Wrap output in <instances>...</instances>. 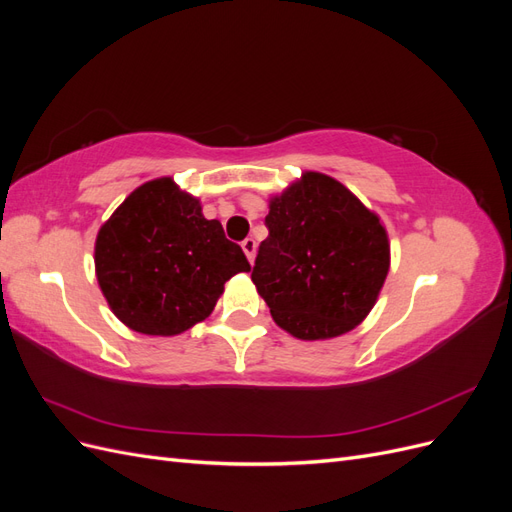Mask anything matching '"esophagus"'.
Masks as SVG:
<instances>
[{
  "instance_id": "34e87169",
  "label": "esophagus",
  "mask_w": 512,
  "mask_h": 512,
  "mask_svg": "<svg viewBox=\"0 0 512 512\" xmlns=\"http://www.w3.org/2000/svg\"><path fill=\"white\" fill-rule=\"evenodd\" d=\"M241 247H243V252H245L247 260L254 262V256H256V241H254L252 237H247V239L241 243Z\"/></svg>"
}]
</instances>
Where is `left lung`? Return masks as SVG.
<instances>
[{
	"label": "left lung",
	"mask_w": 512,
	"mask_h": 512,
	"mask_svg": "<svg viewBox=\"0 0 512 512\" xmlns=\"http://www.w3.org/2000/svg\"><path fill=\"white\" fill-rule=\"evenodd\" d=\"M265 224L252 282L277 327L316 342L367 318L391 267V243L344 183L307 170L269 198Z\"/></svg>",
	"instance_id": "8db88e82"
}]
</instances>
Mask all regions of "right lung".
<instances>
[{"label":"right lung","instance_id":"add662e5","mask_svg":"<svg viewBox=\"0 0 512 512\" xmlns=\"http://www.w3.org/2000/svg\"><path fill=\"white\" fill-rule=\"evenodd\" d=\"M96 277L128 329L170 337L203 322L232 275L250 271L237 243L173 177L147 181L96 237Z\"/></svg>","mask_w":512,"mask_h":512}]
</instances>
